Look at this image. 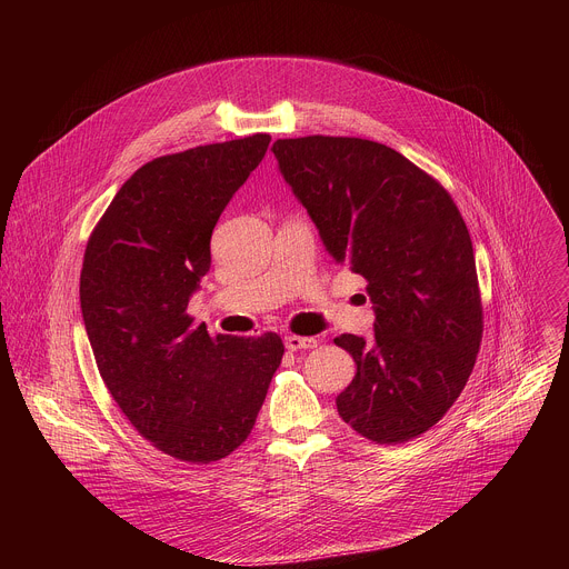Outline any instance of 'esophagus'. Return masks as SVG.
Listing matches in <instances>:
<instances>
[{
  "instance_id": "esophagus-1",
  "label": "esophagus",
  "mask_w": 569,
  "mask_h": 569,
  "mask_svg": "<svg viewBox=\"0 0 569 569\" xmlns=\"http://www.w3.org/2000/svg\"><path fill=\"white\" fill-rule=\"evenodd\" d=\"M317 340L315 338H299V336H288L286 338V349L288 351H303V349H315Z\"/></svg>"
}]
</instances>
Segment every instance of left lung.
<instances>
[{
	"label": "left lung",
	"instance_id": "1",
	"mask_svg": "<svg viewBox=\"0 0 569 569\" xmlns=\"http://www.w3.org/2000/svg\"><path fill=\"white\" fill-rule=\"evenodd\" d=\"M286 182L340 266L365 277L373 338L340 336L358 365L338 412L396 446L437 426L475 367L483 310L468 227L450 193L393 148L360 137L277 139Z\"/></svg>",
	"mask_w": 569,
	"mask_h": 569
}]
</instances>
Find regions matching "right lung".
Instances as JSON below:
<instances>
[{
    "label": "right lung",
    "instance_id": "obj_1",
    "mask_svg": "<svg viewBox=\"0 0 569 569\" xmlns=\"http://www.w3.org/2000/svg\"><path fill=\"white\" fill-rule=\"evenodd\" d=\"M270 134L161 154L90 233L80 308L99 373L134 430L189 463L231 455L254 428L283 340L216 336L187 312L211 266V233L259 167Z\"/></svg>",
    "mask_w": 569,
    "mask_h": 569
}]
</instances>
